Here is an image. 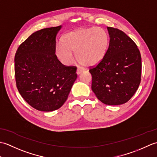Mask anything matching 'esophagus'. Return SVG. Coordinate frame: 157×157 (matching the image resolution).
<instances>
[{
  "instance_id": "esophagus-1",
  "label": "esophagus",
  "mask_w": 157,
  "mask_h": 157,
  "mask_svg": "<svg viewBox=\"0 0 157 157\" xmlns=\"http://www.w3.org/2000/svg\"><path fill=\"white\" fill-rule=\"evenodd\" d=\"M84 69L83 68H80V67H79V68H78V69H77V74L78 75H79V74H80V73L84 71Z\"/></svg>"
}]
</instances>
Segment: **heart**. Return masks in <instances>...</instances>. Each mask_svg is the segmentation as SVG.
Instances as JSON below:
<instances>
[{"mask_svg": "<svg viewBox=\"0 0 157 157\" xmlns=\"http://www.w3.org/2000/svg\"><path fill=\"white\" fill-rule=\"evenodd\" d=\"M62 44L56 45L55 54L63 64L71 63L75 52L78 61L86 66H94L101 63L106 55L109 44V36L101 28L78 29L66 34L62 38Z\"/></svg>", "mask_w": 157, "mask_h": 157, "instance_id": "1", "label": "heart"}]
</instances>
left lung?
I'll return each instance as SVG.
<instances>
[{"label": "left lung", "instance_id": "1", "mask_svg": "<svg viewBox=\"0 0 157 157\" xmlns=\"http://www.w3.org/2000/svg\"><path fill=\"white\" fill-rule=\"evenodd\" d=\"M110 41L105 57L90 69L92 90L102 103L124 104L137 90L141 81L142 59L136 43L119 29L107 27Z\"/></svg>", "mask_w": 157, "mask_h": 157}]
</instances>
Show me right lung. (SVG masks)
I'll list each match as a JSON object with an SVG mask.
<instances>
[{
  "mask_svg": "<svg viewBox=\"0 0 157 157\" xmlns=\"http://www.w3.org/2000/svg\"><path fill=\"white\" fill-rule=\"evenodd\" d=\"M61 28L33 33L15 53L17 88L23 98L38 111L61 107L78 77L76 67L63 65L55 55L56 36Z\"/></svg>",
  "mask_w": 157,
  "mask_h": 157,
  "instance_id": "obj_1",
  "label": "right lung"
}]
</instances>
